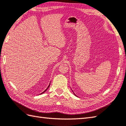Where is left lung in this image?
<instances>
[{
  "mask_svg": "<svg viewBox=\"0 0 126 126\" xmlns=\"http://www.w3.org/2000/svg\"><path fill=\"white\" fill-rule=\"evenodd\" d=\"M74 94H75V93H74Z\"/></svg>",
  "mask_w": 126,
  "mask_h": 126,
  "instance_id": "8db88e82",
  "label": "left lung"
}]
</instances>
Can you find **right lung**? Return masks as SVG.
<instances>
[{"instance_id":"right-lung-1","label":"right lung","mask_w":126,"mask_h":126,"mask_svg":"<svg viewBox=\"0 0 126 126\" xmlns=\"http://www.w3.org/2000/svg\"><path fill=\"white\" fill-rule=\"evenodd\" d=\"M49 86H50V84H49V86H48V88H47V89H46V90H45V91H44V92H43V93H41V94H42V93H44V92H46V91H47V89H48V88H49Z\"/></svg>"}]
</instances>
